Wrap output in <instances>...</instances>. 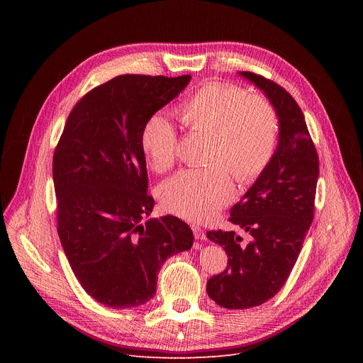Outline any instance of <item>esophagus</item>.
I'll return each mask as SVG.
<instances>
[{"mask_svg":"<svg viewBox=\"0 0 363 363\" xmlns=\"http://www.w3.org/2000/svg\"><path fill=\"white\" fill-rule=\"evenodd\" d=\"M193 233H194L196 240H206V231L203 230L201 226L194 225V226H193Z\"/></svg>","mask_w":363,"mask_h":363,"instance_id":"obj_1","label":"esophagus"}]
</instances>
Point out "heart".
I'll list each match as a JSON object with an SVG mask.
<instances>
[{
    "label": "heart",
    "instance_id": "1",
    "mask_svg": "<svg viewBox=\"0 0 363 363\" xmlns=\"http://www.w3.org/2000/svg\"><path fill=\"white\" fill-rule=\"evenodd\" d=\"M185 123L212 137L201 169H184L160 188L164 211L186 220L204 222L235 196L240 182L257 178L278 141V116L269 101L237 85L207 82L182 104ZM141 148L156 172L167 170L177 156V129L163 113L151 114L141 130Z\"/></svg>",
    "mask_w": 363,
    "mask_h": 363
}]
</instances>
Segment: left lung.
I'll return each mask as SVG.
<instances>
[{
	"mask_svg": "<svg viewBox=\"0 0 363 363\" xmlns=\"http://www.w3.org/2000/svg\"><path fill=\"white\" fill-rule=\"evenodd\" d=\"M263 91L275 108L279 140L272 159L230 220L250 234L244 244L234 231H208L223 245L226 269L207 281V294L225 309H249L272 298L289 279L313 220L319 159L303 111L282 86L252 72H240Z\"/></svg>",
	"mask_w": 363,
	"mask_h": 363,
	"instance_id": "obj_1",
	"label": "left lung"
}]
</instances>
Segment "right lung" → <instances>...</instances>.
<instances>
[{"mask_svg":"<svg viewBox=\"0 0 363 363\" xmlns=\"http://www.w3.org/2000/svg\"><path fill=\"white\" fill-rule=\"evenodd\" d=\"M191 81L121 74L76 103L52 157L57 233L82 289L113 309L137 308L156 293L162 264L193 247L177 216L147 219L141 130Z\"/></svg>","mask_w":363,"mask_h":363,"instance_id":"add662e5","label":"right lung"}]
</instances>
